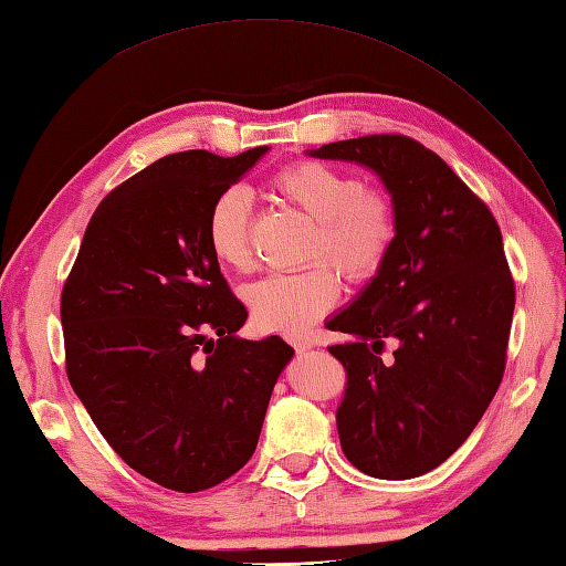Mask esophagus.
<instances>
[{"label": "esophagus", "instance_id": "obj_1", "mask_svg": "<svg viewBox=\"0 0 566 566\" xmlns=\"http://www.w3.org/2000/svg\"><path fill=\"white\" fill-rule=\"evenodd\" d=\"M290 343L294 345V350H296V353H308L311 347H314V340L306 338V335H296V338H292Z\"/></svg>", "mask_w": 566, "mask_h": 566}]
</instances>
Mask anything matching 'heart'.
<instances>
[{"label":"heart","mask_w":566,"mask_h":566,"mask_svg":"<svg viewBox=\"0 0 566 566\" xmlns=\"http://www.w3.org/2000/svg\"><path fill=\"white\" fill-rule=\"evenodd\" d=\"M272 189L316 221L304 252L314 264L298 272L270 274L245 286V304L262 331L302 333L338 304L336 269L350 284H367L384 270L396 245L399 221L387 189L363 185L355 172L321 160L284 165L274 172ZM252 226L255 209L243 187H228L211 201L207 243L223 268L252 270Z\"/></svg>","instance_id":"b5f03b06"}]
</instances>
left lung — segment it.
Returning a JSON list of instances; mask_svg holds the SVG:
<instances>
[{
    "label": "left lung",
    "instance_id": "obj_1",
    "mask_svg": "<svg viewBox=\"0 0 566 566\" xmlns=\"http://www.w3.org/2000/svg\"><path fill=\"white\" fill-rule=\"evenodd\" d=\"M311 155L371 167L399 221L384 270L328 321V331L353 335L328 347L347 369L343 452L369 476H420L469 438L506 369L515 282L501 228L416 138L375 134Z\"/></svg>",
    "mask_w": 566,
    "mask_h": 566
}]
</instances>
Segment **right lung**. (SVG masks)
<instances>
[{"mask_svg":"<svg viewBox=\"0 0 566 566\" xmlns=\"http://www.w3.org/2000/svg\"><path fill=\"white\" fill-rule=\"evenodd\" d=\"M268 146L235 158L172 153L114 187L60 294L65 371L94 426L150 482L195 494L258 448L280 335L243 340L248 308L207 243V216Z\"/></svg>","mask_w":566,"mask_h":566,"instance_id":"add662e5","label":"right lung"}]
</instances>
